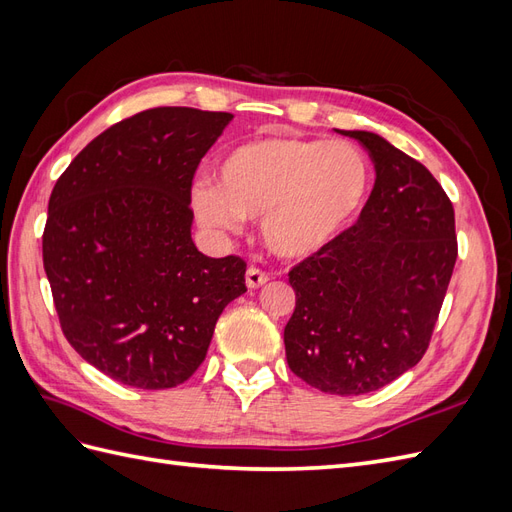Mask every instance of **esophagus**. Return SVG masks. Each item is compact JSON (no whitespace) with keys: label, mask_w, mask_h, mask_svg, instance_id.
<instances>
[{"label":"esophagus","mask_w":512,"mask_h":512,"mask_svg":"<svg viewBox=\"0 0 512 512\" xmlns=\"http://www.w3.org/2000/svg\"><path fill=\"white\" fill-rule=\"evenodd\" d=\"M269 282V275L267 273H262L260 269H256V267H250L245 271V284H247V288H260V286H265Z\"/></svg>","instance_id":"esophagus-1"}]
</instances>
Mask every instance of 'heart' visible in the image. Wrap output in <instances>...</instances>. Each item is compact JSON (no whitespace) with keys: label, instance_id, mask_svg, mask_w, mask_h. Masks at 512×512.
<instances>
[{"label":"heart","instance_id":"obj_1","mask_svg":"<svg viewBox=\"0 0 512 512\" xmlns=\"http://www.w3.org/2000/svg\"><path fill=\"white\" fill-rule=\"evenodd\" d=\"M220 183L196 181L192 209L200 224L237 232L260 218L267 250L301 262L322 254L359 218L371 190V164L348 141L262 136L230 149Z\"/></svg>","mask_w":512,"mask_h":512}]
</instances>
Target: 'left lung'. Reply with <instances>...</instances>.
<instances>
[{"label": "left lung", "mask_w": 512, "mask_h": 512, "mask_svg": "<svg viewBox=\"0 0 512 512\" xmlns=\"http://www.w3.org/2000/svg\"><path fill=\"white\" fill-rule=\"evenodd\" d=\"M376 183L359 220L290 271L297 294L284 329L288 367L331 395L378 391L429 346L457 260L455 211L429 170L365 130Z\"/></svg>", "instance_id": "left-lung-1"}]
</instances>
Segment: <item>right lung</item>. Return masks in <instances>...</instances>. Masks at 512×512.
I'll return each mask as SVG.
<instances>
[{"label":"right lung","mask_w":512,"mask_h":512,"mask_svg":"<svg viewBox=\"0 0 512 512\" xmlns=\"http://www.w3.org/2000/svg\"><path fill=\"white\" fill-rule=\"evenodd\" d=\"M230 113L160 106L96 136L55 183L42 235L61 331L102 374L173 389L205 361L245 262L192 241L196 168Z\"/></svg>","instance_id":"obj_1"}]
</instances>
